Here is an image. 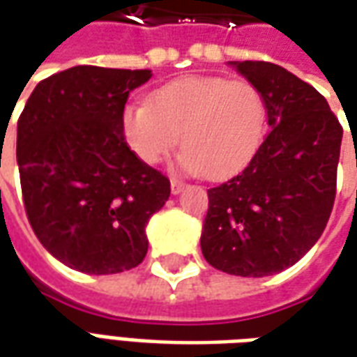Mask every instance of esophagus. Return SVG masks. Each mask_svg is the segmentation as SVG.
<instances>
[{"instance_id":"1","label":"esophagus","mask_w":357,"mask_h":357,"mask_svg":"<svg viewBox=\"0 0 357 357\" xmlns=\"http://www.w3.org/2000/svg\"><path fill=\"white\" fill-rule=\"evenodd\" d=\"M185 189V183L181 181L179 178H172V193L174 195H179L181 191Z\"/></svg>"}]
</instances>
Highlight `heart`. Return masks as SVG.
Returning <instances> with one entry per match:
<instances>
[{
	"instance_id": "1",
	"label": "heart",
	"mask_w": 357,
	"mask_h": 357,
	"mask_svg": "<svg viewBox=\"0 0 357 357\" xmlns=\"http://www.w3.org/2000/svg\"><path fill=\"white\" fill-rule=\"evenodd\" d=\"M266 130V101L248 80L185 76L149 93L147 105L122 114L126 143L145 164H158L179 145L181 166L220 179L255 156Z\"/></svg>"
}]
</instances>
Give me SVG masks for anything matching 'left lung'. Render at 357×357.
Wrapping results in <instances>:
<instances>
[{"mask_svg": "<svg viewBox=\"0 0 357 357\" xmlns=\"http://www.w3.org/2000/svg\"><path fill=\"white\" fill-rule=\"evenodd\" d=\"M260 89L269 132L247 168L208 189L201 248L212 268L266 277L314 247L337 195L342 126L315 88L266 61L231 63Z\"/></svg>", "mask_w": 357, "mask_h": 357, "instance_id": "1", "label": "left lung"}]
</instances>
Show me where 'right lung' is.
Masks as SVG:
<instances>
[{
  "label": "right lung",
  "instance_id": "right-lung-1",
  "mask_svg": "<svg viewBox=\"0 0 357 357\" xmlns=\"http://www.w3.org/2000/svg\"><path fill=\"white\" fill-rule=\"evenodd\" d=\"M151 70L82 65L42 80L17 122L28 222L59 262L107 275L143 262L145 225L170 179L133 153L122 132L128 95Z\"/></svg>",
  "mask_w": 357,
  "mask_h": 357
}]
</instances>
